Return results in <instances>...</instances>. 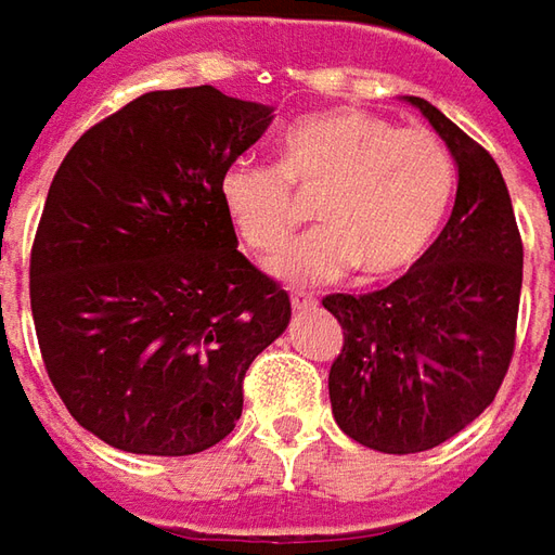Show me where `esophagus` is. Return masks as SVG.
I'll return each mask as SVG.
<instances>
[{
    "mask_svg": "<svg viewBox=\"0 0 555 555\" xmlns=\"http://www.w3.org/2000/svg\"><path fill=\"white\" fill-rule=\"evenodd\" d=\"M314 308H317V299H311V296H293V311H296V314L314 311Z\"/></svg>",
    "mask_w": 555,
    "mask_h": 555,
    "instance_id": "34e87169",
    "label": "esophagus"
}]
</instances>
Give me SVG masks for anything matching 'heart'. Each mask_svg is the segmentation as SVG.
Masks as SVG:
<instances>
[{
    "instance_id": "obj_1",
    "label": "heart",
    "mask_w": 555,
    "mask_h": 555,
    "mask_svg": "<svg viewBox=\"0 0 555 555\" xmlns=\"http://www.w3.org/2000/svg\"><path fill=\"white\" fill-rule=\"evenodd\" d=\"M453 183V156L429 129H396L369 111L332 108L286 129L278 166L229 163L220 205L250 250L271 254L299 220L296 193H320L314 214L323 227L269 259L274 278L314 286L357 266L369 278L411 269L444 220Z\"/></svg>"
}]
</instances>
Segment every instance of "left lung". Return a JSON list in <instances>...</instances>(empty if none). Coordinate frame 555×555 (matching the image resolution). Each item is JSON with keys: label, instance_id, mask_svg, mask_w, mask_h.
Here are the masks:
<instances>
[{"label": "left lung", "instance_id": "obj_1", "mask_svg": "<svg viewBox=\"0 0 555 555\" xmlns=\"http://www.w3.org/2000/svg\"><path fill=\"white\" fill-rule=\"evenodd\" d=\"M456 163L447 227L411 271L369 296H326L344 328L328 372L344 435L380 453H423L487 411L517 332L522 241L495 159L420 95H404Z\"/></svg>", "mask_w": 555, "mask_h": 555}]
</instances>
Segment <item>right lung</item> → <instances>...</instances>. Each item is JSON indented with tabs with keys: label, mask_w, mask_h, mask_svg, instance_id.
<instances>
[{
	"label": "right lung",
	"mask_w": 555,
	"mask_h": 555,
	"mask_svg": "<svg viewBox=\"0 0 555 555\" xmlns=\"http://www.w3.org/2000/svg\"><path fill=\"white\" fill-rule=\"evenodd\" d=\"M271 105L154 90L87 129L53 175L29 262L44 369L105 444L190 456L241 416L244 374L289 323L286 289L238 254L220 175Z\"/></svg>",
	"instance_id": "add662e5"
}]
</instances>
